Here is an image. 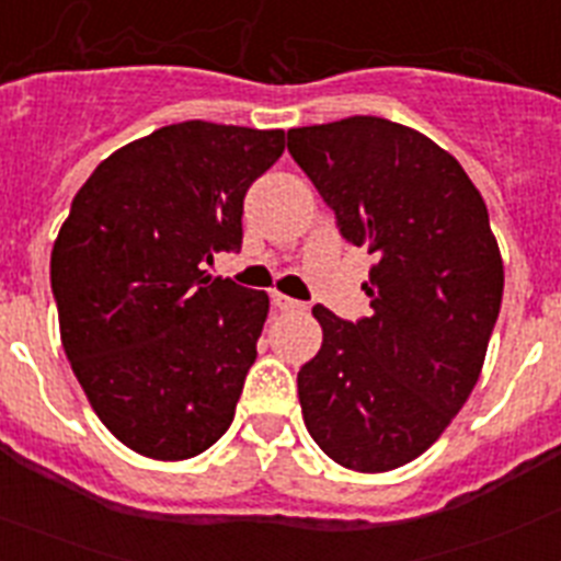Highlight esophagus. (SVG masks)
Masks as SVG:
<instances>
[{
  "instance_id": "1",
  "label": "esophagus",
  "mask_w": 561,
  "mask_h": 561,
  "mask_svg": "<svg viewBox=\"0 0 561 561\" xmlns=\"http://www.w3.org/2000/svg\"><path fill=\"white\" fill-rule=\"evenodd\" d=\"M272 304H275L277 311H304V304H297V300H291L289 295H280V291L272 295Z\"/></svg>"
}]
</instances>
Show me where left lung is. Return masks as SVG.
Returning a JSON list of instances; mask_svg holds the SVG:
<instances>
[{
	"label": "left lung",
	"instance_id": "8db88e82",
	"mask_svg": "<svg viewBox=\"0 0 561 561\" xmlns=\"http://www.w3.org/2000/svg\"><path fill=\"white\" fill-rule=\"evenodd\" d=\"M289 153L351 244L376 264L374 314H311L323 345L297 374L306 430L354 472L427 453L483 370L503 300V257L485 202L453 153L385 117L356 114L289 131Z\"/></svg>",
	"mask_w": 561,
	"mask_h": 561
}]
</instances>
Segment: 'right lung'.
Segmentation results:
<instances>
[{"label": "right lung", "mask_w": 561, "mask_h": 561, "mask_svg": "<svg viewBox=\"0 0 561 561\" xmlns=\"http://www.w3.org/2000/svg\"><path fill=\"white\" fill-rule=\"evenodd\" d=\"M284 148L280 128L173 123L117 148L72 199L49 257L61 345L134 453L193 458L232 424L270 295L205 261L241 250L247 187Z\"/></svg>", "instance_id": "right-lung-1"}]
</instances>
